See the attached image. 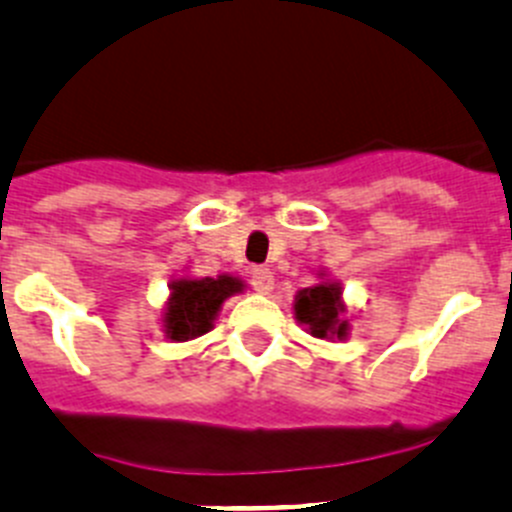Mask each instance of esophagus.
Listing matches in <instances>:
<instances>
[{
  "instance_id": "1",
  "label": "esophagus",
  "mask_w": 512,
  "mask_h": 512,
  "mask_svg": "<svg viewBox=\"0 0 512 512\" xmlns=\"http://www.w3.org/2000/svg\"><path fill=\"white\" fill-rule=\"evenodd\" d=\"M248 274H251V284L256 292H269V289L274 287V274H271L266 266H253Z\"/></svg>"
}]
</instances>
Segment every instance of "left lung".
Masks as SVG:
<instances>
[{
	"mask_svg": "<svg viewBox=\"0 0 512 512\" xmlns=\"http://www.w3.org/2000/svg\"><path fill=\"white\" fill-rule=\"evenodd\" d=\"M340 312L342 304L337 284H317V287L302 289L297 294V304H294L297 320L304 322L314 337H345L348 322L337 317Z\"/></svg>",
	"mask_w": 512,
	"mask_h": 512,
	"instance_id": "obj_1",
	"label": "left lung"
}]
</instances>
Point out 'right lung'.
<instances>
[{
    "label": "right lung",
    "instance_id": "1",
    "mask_svg": "<svg viewBox=\"0 0 512 512\" xmlns=\"http://www.w3.org/2000/svg\"><path fill=\"white\" fill-rule=\"evenodd\" d=\"M241 281L233 276L218 279H180L172 284V302L164 327L172 340H192L213 327L215 314L225 297L241 292Z\"/></svg>",
    "mask_w": 512,
    "mask_h": 512
}]
</instances>
